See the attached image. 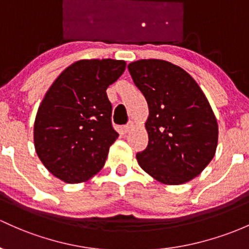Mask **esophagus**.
Instances as JSON below:
<instances>
[{
    "instance_id": "1",
    "label": "esophagus",
    "mask_w": 249,
    "mask_h": 249,
    "mask_svg": "<svg viewBox=\"0 0 249 249\" xmlns=\"http://www.w3.org/2000/svg\"><path fill=\"white\" fill-rule=\"evenodd\" d=\"M133 127H134V124H133V122H129V124H128L127 125H124V132H125V133L130 132V130L133 129Z\"/></svg>"
}]
</instances>
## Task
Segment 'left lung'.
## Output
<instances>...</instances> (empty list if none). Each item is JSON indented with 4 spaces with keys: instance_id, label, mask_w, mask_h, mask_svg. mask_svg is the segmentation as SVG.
<instances>
[{
    "instance_id": "8db88e82",
    "label": "left lung",
    "mask_w": 249,
    "mask_h": 249,
    "mask_svg": "<svg viewBox=\"0 0 249 249\" xmlns=\"http://www.w3.org/2000/svg\"><path fill=\"white\" fill-rule=\"evenodd\" d=\"M145 96L148 145L136 154L139 165L166 185H180L200 175L216 153L218 124L207 96L179 66L161 59L128 64Z\"/></svg>"
}]
</instances>
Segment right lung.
Returning <instances> with one entry per match:
<instances>
[{
    "mask_svg": "<svg viewBox=\"0 0 249 249\" xmlns=\"http://www.w3.org/2000/svg\"><path fill=\"white\" fill-rule=\"evenodd\" d=\"M124 70V60L74 61L45 93L34 121V147L54 177L77 184L102 170L119 138L106 90Z\"/></svg>",
    "mask_w": 249,
    "mask_h": 249,
    "instance_id": "add662e5",
    "label": "right lung"
}]
</instances>
